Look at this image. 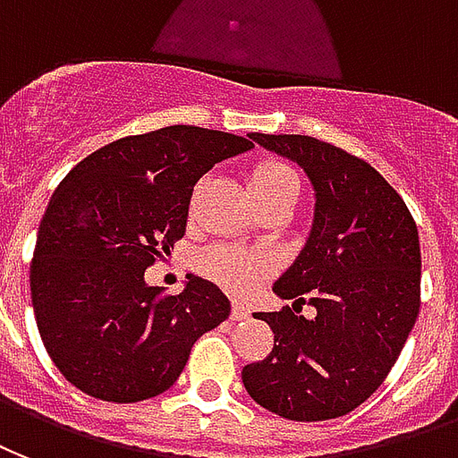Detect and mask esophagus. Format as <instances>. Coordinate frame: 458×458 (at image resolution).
<instances>
[{
    "label": "esophagus",
    "mask_w": 458,
    "mask_h": 458,
    "mask_svg": "<svg viewBox=\"0 0 458 458\" xmlns=\"http://www.w3.org/2000/svg\"><path fill=\"white\" fill-rule=\"evenodd\" d=\"M249 317V307L243 302H233L232 305V319H246Z\"/></svg>",
    "instance_id": "obj_1"
}]
</instances>
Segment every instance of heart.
<instances>
[{
	"instance_id": "obj_1",
	"label": "heart",
	"mask_w": 458,
	"mask_h": 458,
	"mask_svg": "<svg viewBox=\"0 0 458 458\" xmlns=\"http://www.w3.org/2000/svg\"><path fill=\"white\" fill-rule=\"evenodd\" d=\"M249 192L261 205L273 197L298 192L300 178L283 160H261L246 175ZM199 268L205 276L233 293H249L268 273V259L261 253H249L233 246H212L199 256Z\"/></svg>"
}]
</instances>
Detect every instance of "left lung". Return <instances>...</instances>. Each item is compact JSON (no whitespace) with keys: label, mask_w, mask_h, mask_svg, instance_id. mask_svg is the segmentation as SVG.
I'll list each match as a JSON object with an SVG mask.
<instances>
[{"label":"left lung","mask_w":458,"mask_h":458,"mask_svg":"<svg viewBox=\"0 0 458 458\" xmlns=\"http://www.w3.org/2000/svg\"><path fill=\"white\" fill-rule=\"evenodd\" d=\"M290 158L315 188V219L298 259L273 283L293 307L256 312L273 352L243 366L256 403L319 422L369 400L398 361L420 312V236L403 197L369 163L300 133H249ZM302 304L315 318L298 316Z\"/></svg>","instance_id":"left-lung-1"}]
</instances>
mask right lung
<instances>
[{
    "mask_svg": "<svg viewBox=\"0 0 458 458\" xmlns=\"http://www.w3.org/2000/svg\"><path fill=\"white\" fill-rule=\"evenodd\" d=\"M251 148L178 123L106 143L60 182L38 226L31 302L46 352L75 388L106 403L156 398L229 317L215 283L188 276L165 295L143 273L185 236L197 180Z\"/></svg>",
    "mask_w": 458,
    "mask_h": 458,
    "instance_id": "add662e5",
    "label": "right lung"
}]
</instances>
